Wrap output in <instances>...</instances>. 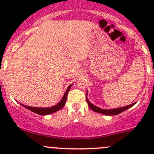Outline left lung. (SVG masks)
I'll return each mask as SVG.
<instances>
[{"instance_id": "8db88e82", "label": "left lung", "mask_w": 154, "mask_h": 154, "mask_svg": "<svg viewBox=\"0 0 154 154\" xmlns=\"http://www.w3.org/2000/svg\"><path fill=\"white\" fill-rule=\"evenodd\" d=\"M86 100H87V103H88V106L90 107V109H91V110H93L94 112H96L101 113V114H103V115H106V116H116V115L120 114V113H122V112L128 109L129 108H130V107L133 106V105L135 104V103H132V104L128 105V106L119 107V108H116V109H103L99 108V107L94 106V105H93L92 103H90L89 100H88V98H87V94H86Z\"/></svg>"}]
</instances>
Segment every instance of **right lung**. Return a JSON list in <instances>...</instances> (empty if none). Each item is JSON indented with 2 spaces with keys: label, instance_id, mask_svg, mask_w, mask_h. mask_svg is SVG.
<instances>
[{
  "label": "right lung",
  "instance_id": "right-lung-1",
  "mask_svg": "<svg viewBox=\"0 0 154 154\" xmlns=\"http://www.w3.org/2000/svg\"><path fill=\"white\" fill-rule=\"evenodd\" d=\"M71 86H72V84L70 85V86L68 87L67 90H66V92H65L64 95H63V98H62V100H60V103H58L57 105H55V106H54L47 107V108H40V107L28 106H26V105L21 104H21L24 107L27 108V109L30 110V111L36 113V114L41 115V116H46V115L51 114V113L55 112L58 111V110H60V109H62L63 106H65V103H66V99H67L68 93V91H69L70 88H71Z\"/></svg>",
  "mask_w": 154,
  "mask_h": 154
}]
</instances>
